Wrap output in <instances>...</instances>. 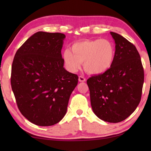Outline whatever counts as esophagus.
<instances>
[{
  "label": "esophagus",
  "instance_id": "esophagus-1",
  "mask_svg": "<svg viewBox=\"0 0 151 151\" xmlns=\"http://www.w3.org/2000/svg\"><path fill=\"white\" fill-rule=\"evenodd\" d=\"M78 81H79V82H85L86 81V78L83 76H79Z\"/></svg>",
  "mask_w": 151,
  "mask_h": 151
}]
</instances>
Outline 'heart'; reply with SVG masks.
I'll use <instances>...</instances> for the list:
<instances>
[{
    "label": "heart",
    "mask_w": 151,
    "mask_h": 151,
    "mask_svg": "<svg viewBox=\"0 0 151 151\" xmlns=\"http://www.w3.org/2000/svg\"><path fill=\"white\" fill-rule=\"evenodd\" d=\"M115 57V49L110 40L104 39L85 40L72 45L71 50L66 49L63 58L69 70L75 72L83 63L85 70L99 75L111 67Z\"/></svg>",
    "instance_id": "1"
}]
</instances>
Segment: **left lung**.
<instances>
[{"label":"left lung","instance_id":"1","mask_svg":"<svg viewBox=\"0 0 151 151\" xmlns=\"http://www.w3.org/2000/svg\"><path fill=\"white\" fill-rule=\"evenodd\" d=\"M115 42V57L105 73L92 76L86 83L94 113L104 121L116 123L128 118L141 99L144 69L135 46L111 32Z\"/></svg>","mask_w":151,"mask_h":151}]
</instances>
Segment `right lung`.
<instances>
[{
	"instance_id": "right-lung-1",
	"label": "right lung",
	"mask_w": 151,
	"mask_h": 151,
	"mask_svg": "<svg viewBox=\"0 0 151 151\" xmlns=\"http://www.w3.org/2000/svg\"><path fill=\"white\" fill-rule=\"evenodd\" d=\"M63 33L37 32L17 51L11 87L20 112L38 126L58 123L65 116L78 76L63 67Z\"/></svg>"
}]
</instances>
